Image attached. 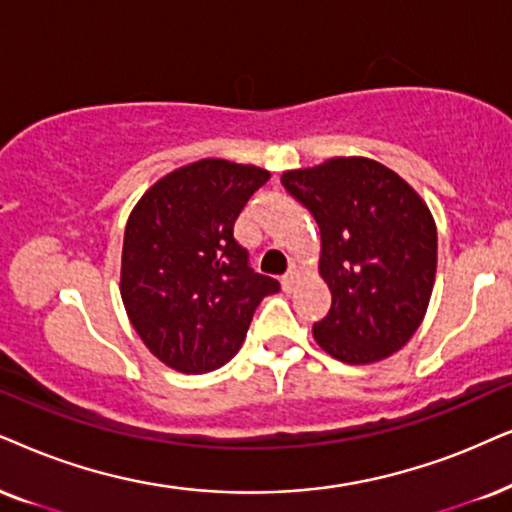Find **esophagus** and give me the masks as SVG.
Returning a JSON list of instances; mask_svg holds the SVG:
<instances>
[{
	"label": "esophagus",
	"mask_w": 512,
	"mask_h": 512,
	"mask_svg": "<svg viewBox=\"0 0 512 512\" xmlns=\"http://www.w3.org/2000/svg\"><path fill=\"white\" fill-rule=\"evenodd\" d=\"M297 278H300V271H297L295 267H293V269H290V271H288V274L281 278V283H283V290H286V293H290V290H293V288H295Z\"/></svg>",
	"instance_id": "esophagus-1"
}]
</instances>
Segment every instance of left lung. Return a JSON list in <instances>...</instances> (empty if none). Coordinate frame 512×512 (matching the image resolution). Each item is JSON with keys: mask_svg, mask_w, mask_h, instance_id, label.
<instances>
[{"mask_svg": "<svg viewBox=\"0 0 512 512\" xmlns=\"http://www.w3.org/2000/svg\"><path fill=\"white\" fill-rule=\"evenodd\" d=\"M281 184L321 229L331 312L314 338L345 364H373L411 340L437 271V226L423 198L385 165L333 158Z\"/></svg>", "mask_w": 512, "mask_h": 512, "instance_id": "obj_1", "label": "left lung"}]
</instances>
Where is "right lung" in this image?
Wrapping results in <instances>:
<instances>
[{
    "instance_id": "obj_1",
    "label": "right lung",
    "mask_w": 512,
    "mask_h": 512,
    "mask_svg": "<svg viewBox=\"0 0 512 512\" xmlns=\"http://www.w3.org/2000/svg\"><path fill=\"white\" fill-rule=\"evenodd\" d=\"M269 172L198 160L153 184L129 215L120 293L144 345L181 373H208L241 347L276 278L250 267L234 222Z\"/></svg>"
}]
</instances>
